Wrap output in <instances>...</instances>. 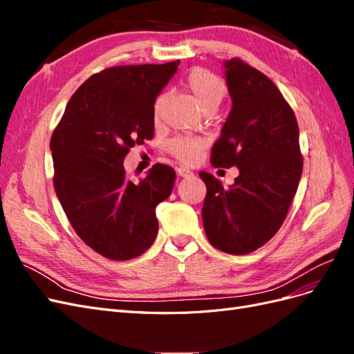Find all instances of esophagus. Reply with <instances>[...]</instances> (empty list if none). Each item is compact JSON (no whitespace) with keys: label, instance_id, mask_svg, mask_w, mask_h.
Listing matches in <instances>:
<instances>
[{"label":"esophagus","instance_id":"obj_1","mask_svg":"<svg viewBox=\"0 0 354 354\" xmlns=\"http://www.w3.org/2000/svg\"><path fill=\"white\" fill-rule=\"evenodd\" d=\"M177 174H178L180 177H192V176H194V173H192L190 169H187V168H185V167L177 168Z\"/></svg>","mask_w":354,"mask_h":354}]
</instances>
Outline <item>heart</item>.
<instances>
[{"mask_svg":"<svg viewBox=\"0 0 354 354\" xmlns=\"http://www.w3.org/2000/svg\"><path fill=\"white\" fill-rule=\"evenodd\" d=\"M185 88L192 94L196 102L198 108L202 112H214L221 100L226 95V87L224 82L216 73L207 69L195 68L192 69L183 81ZM165 104V94H160L153 103V118L159 120L160 112ZM203 143L199 138L194 137H177L168 143V151L183 162H192L196 159Z\"/></svg>","mask_w":354,"mask_h":354,"instance_id":"1","label":"heart"}]
</instances>
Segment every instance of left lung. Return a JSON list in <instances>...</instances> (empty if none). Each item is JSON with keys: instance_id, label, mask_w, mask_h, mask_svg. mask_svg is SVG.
Returning a JSON list of instances; mask_svg holds the SVG:
<instances>
[{"instance_id": "1", "label": "left lung", "mask_w": 354, "mask_h": 354, "mask_svg": "<svg viewBox=\"0 0 354 354\" xmlns=\"http://www.w3.org/2000/svg\"><path fill=\"white\" fill-rule=\"evenodd\" d=\"M224 78L232 111L212 146L214 167H238L224 189L209 173L202 221L217 250L243 255L259 250L281 229L303 173L297 118L276 85L239 59L226 60Z\"/></svg>"}]
</instances>
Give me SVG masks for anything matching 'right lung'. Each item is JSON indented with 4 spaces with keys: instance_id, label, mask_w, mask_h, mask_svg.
Instances as JSON below:
<instances>
[{
    "instance_id": "1",
    "label": "right lung",
    "mask_w": 354,
    "mask_h": 354,
    "mask_svg": "<svg viewBox=\"0 0 354 354\" xmlns=\"http://www.w3.org/2000/svg\"><path fill=\"white\" fill-rule=\"evenodd\" d=\"M177 62L115 66L73 93L51 136L56 195L78 236L106 259L124 261L151 248L156 205L174 187V169L156 164L133 183L124 159L153 137V103Z\"/></svg>"
}]
</instances>
